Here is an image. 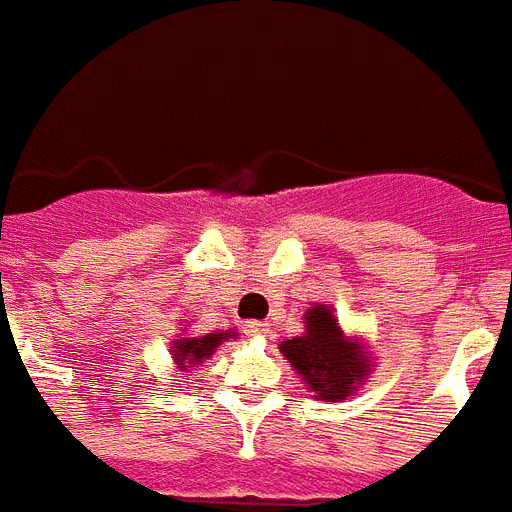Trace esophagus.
<instances>
[{
  "label": "esophagus",
  "instance_id": "esophagus-1",
  "mask_svg": "<svg viewBox=\"0 0 512 512\" xmlns=\"http://www.w3.org/2000/svg\"><path fill=\"white\" fill-rule=\"evenodd\" d=\"M243 327H245V335H251V338H261V335H264L269 330L267 322H259V320L245 322Z\"/></svg>",
  "mask_w": 512,
  "mask_h": 512
}]
</instances>
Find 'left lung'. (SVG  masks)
Returning a JSON list of instances; mask_svg holds the SVG:
<instances>
[{"label":"left lung","mask_w":512,"mask_h":512,"mask_svg":"<svg viewBox=\"0 0 512 512\" xmlns=\"http://www.w3.org/2000/svg\"><path fill=\"white\" fill-rule=\"evenodd\" d=\"M304 320L306 333L280 343L282 357L296 367L306 386L317 391L320 399H346L370 372L365 346L343 333L330 306H312Z\"/></svg>","instance_id":"8db88e82"}]
</instances>
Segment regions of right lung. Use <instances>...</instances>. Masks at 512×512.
Listing matches in <instances>:
<instances>
[{"mask_svg": "<svg viewBox=\"0 0 512 512\" xmlns=\"http://www.w3.org/2000/svg\"><path fill=\"white\" fill-rule=\"evenodd\" d=\"M235 330H227V333H206L198 335V338H177L171 343V351H174V362H177L182 370L187 367L200 365L203 359H208L216 351V346L227 338H232Z\"/></svg>", "mask_w": 512, "mask_h": 512, "instance_id": "add662e5", "label": "right lung"}]
</instances>
